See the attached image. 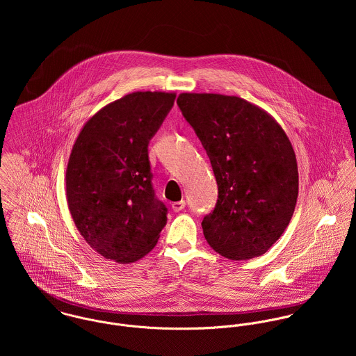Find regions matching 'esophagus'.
<instances>
[{"label": "esophagus", "mask_w": 356, "mask_h": 356, "mask_svg": "<svg viewBox=\"0 0 356 356\" xmlns=\"http://www.w3.org/2000/svg\"><path fill=\"white\" fill-rule=\"evenodd\" d=\"M185 200H181V202H175V203L171 204V208L174 209V211H182L184 208H185Z\"/></svg>", "instance_id": "34e87169"}]
</instances>
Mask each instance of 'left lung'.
<instances>
[{
  "label": "left lung",
  "mask_w": 356,
  "mask_h": 356,
  "mask_svg": "<svg viewBox=\"0 0 356 356\" xmlns=\"http://www.w3.org/2000/svg\"><path fill=\"white\" fill-rule=\"evenodd\" d=\"M177 104L218 184L216 205L202 222L207 243L232 260L266 254L288 227L299 195L286 133L268 112L237 96L181 93Z\"/></svg>",
  "instance_id": "1"
}]
</instances>
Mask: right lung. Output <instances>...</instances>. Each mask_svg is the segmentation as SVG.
<instances>
[{"label":"right lung","mask_w":356,"mask_h":356,"mask_svg":"<svg viewBox=\"0 0 356 356\" xmlns=\"http://www.w3.org/2000/svg\"><path fill=\"white\" fill-rule=\"evenodd\" d=\"M175 93L134 92L97 111L79 131L65 171L74 223L102 257L129 264L149 254L167 223L153 193L149 140Z\"/></svg>","instance_id":"add662e5"}]
</instances>
